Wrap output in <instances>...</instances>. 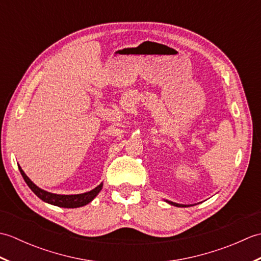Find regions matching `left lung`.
I'll return each instance as SVG.
<instances>
[{
  "label": "left lung",
  "instance_id": "8db88e82",
  "mask_svg": "<svg viewBox=\"0 0 261 261\" xmlns=\"http://www.w3.org/2000/svg\"><path fill=\"white\" fill-rule=\"evenodd\" d=\"M165 201L167 202L168 204H170V205H174V206H177V207H188V206H191V205H184V204L174 203V202H171V201H168V199H165Z\"/></svg>",
  "mask_w": 261,
  "mask_h": 261
}]
</instances>
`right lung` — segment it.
I'll return each mask as SVG.
<instances>
[{"instance_id": "1", "label": "right lung", "mask_w": 261, "mask_h": 261, "mask_svg": "<svg viewBox=\"0 0 261 261\" xmlns=\"http://www.w3.org/2000/svg\"><path fill=\"white\" fill-rule=\"evenodd\" d=\"M19 170L22 177H23L24 181L27 182V185L30 187V190L35 193L39 198L42 199L43 202L49 203L51 205H56V206H59V207L75 208V207L84 206V205L92 202L93 199L96 197V195L101 192L103 187V182H101V184L90 192H86L83 194H75V195H60V194H54L50 192H47L45 190H41L40 187H38L35 182H33L29 177L24 174V171L22 170L20 166H19Z\"/></svg>"}]
</instances>
